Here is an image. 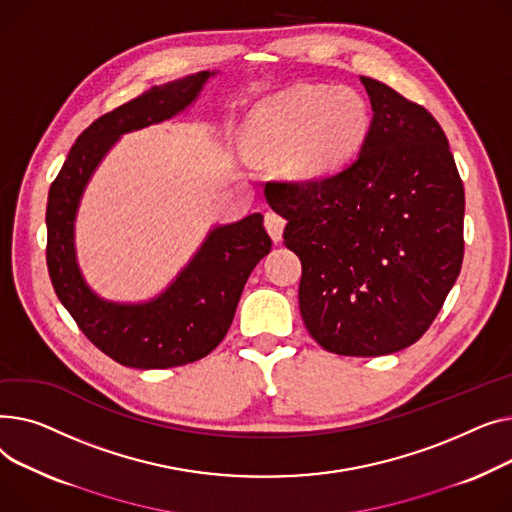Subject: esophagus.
Segmentation results:
<instances>
[{
	"label": "esophagus",
	"mask_w": 512,
	"mask_h": 512,
	"mask_svg": "<svg viewBox=\"0 0 512 512\" xmlns=\"http://www.w3.org/2000/svg\"><path fill=\"white\" fill-rule=\"evenodd\" d=\"M264 227H266L268 235L273 237V242H281L283 229H285V219L281 215H277V213H273V210H270V213L264 215Z\"/></svg>",
	"instance_id": "1"
}]
</instances>
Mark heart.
<instances>
[{"instance_id": "heart-1", "label": "heart", "mask_w": 512, "mask_h": 512, "mask_svg": "<svg viewBox=\"0 0 512 512\" xmlns=\"http://www.w3.org/2000/svg\"><path fill=\"white\" fill-rule=\"evenodd\" d=\"M370 130L366 101L349 88L302 84L258 103L246 124L252 155L285 159L299 179H324L341 171Z\"/></svg>"}]
</instances>
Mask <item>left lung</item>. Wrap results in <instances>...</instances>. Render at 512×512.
I'll return each instance as SVG.
<instances>
[{
    "instance_id": "obj_1",
    "label": "left lung",
    "mask_w": 512,
    "mask_h": 512,
    "mask_svg": "<svg viewBox=\"0 0 512 512\" xmlns=\"http://www.w3.org/2000/svg\"><path fill=\"white\" fill-rule=\"evenodd\" d=\"M372 124L359 157L316 182H268L302 260L299 312L330 353L401 351L438 316L463 264L465 190L434 115L362 76Z\"/></svg>"
}]
</instances>
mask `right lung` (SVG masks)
Masks as SVG:
<instances>
[{"label":"right lung","mask_w":512,"mask_h":512,"mask_svg":"<svg viewBox=\"0 0 512 512\" xmlns=\"http://www.w3.org/2000/svg\"><path fill=\"white\" fill-rule=\"evenodd\" d=\"M210 76L215 72L153 86L101 115L78 136L49 188L47 268L53 289L84 337L128 368L186 366L213 351L227 335L250 273L273 246L262 225L264 217L254 213L210 231L175 281L146 304L107 302L82 279L74 221L90 175L119 136L184 111Z\"/></svg>","instance_id":"1"}]
</instances>
